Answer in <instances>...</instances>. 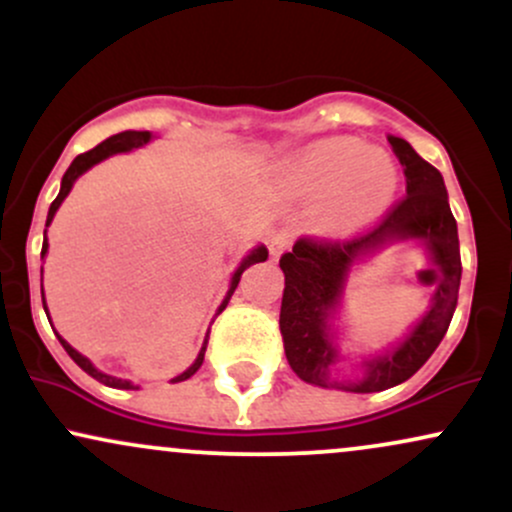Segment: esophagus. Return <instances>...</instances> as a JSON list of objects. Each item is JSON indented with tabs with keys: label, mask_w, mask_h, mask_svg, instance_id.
<instances>
[{
	"label": "esophagus",
	"mask_w": 512,
	"mask_h": 512,
	"mask_svg": "<svg viewBox=\"0 0 512 512\" xmlns=\"http://www.w3.org/2000/svg\"><path fill=\"white\" fill-rule=\"evenodd\" d=\"M291 245V231L289 228H281V231H274L272 236H269V252H272L274 257H279L281 252Z\"/></svg>",
	"instance_id": "esophagus-1"
}]
</instances>
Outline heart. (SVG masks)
<instances>
[{"mask_svg": "<svg viewBox=\"0 0 512 512\" xmlns=\"http://www.w3.org/2000/svg\"><path fill=\"white\" fill-rule=\"evenodd\" d=\"M289 185L303 199L322 197L317 226L342 233L383 214L397 190V168L390 156L358 139H330L291 163Z\"/></svg>", "mask_w": 512, "mask_h": 512, "instance_id": "b5f03b06", "label": "heart"}]
</instances>
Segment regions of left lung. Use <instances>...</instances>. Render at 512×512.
I'll return each instance as SVG.
<instances>
[{
    "mask_svg": "<svg viewBox=\"0 0 512 512\" xmlns=\"http://www.w3.org/2000/svg\"><path fill=\"white\" fill-rule=\"evenodd\" d=\"M387 142L402 163L407 195L387 209L363 236L351 240L303 236L279 260L286 276L279 315L281 339L293 373L310 385L346 392H380L404 383L443 342L457 308L462 279L460 238L443 175L404 139L387 137ZM404 237L424 239L432 257V267L422 273L429 285L437 284L432 310L395 352L364 364L361 379L346 384L337 381L333 378V363L338 355L329 339L326 320L341 295L343 276L358 251Z\"/></svg>",
    "mask_w": 512,
    "mask_h": 512,
    "instance_id": "1",
    "label": "left lung"
}]
</instances>
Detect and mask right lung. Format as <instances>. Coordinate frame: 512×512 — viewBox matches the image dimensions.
Here are the masks:
<instances>
[{
    "label": "right lung",
    "mask_w": 512,
    "mask_h": 512,
    "mask_svg": "<svg viewBox=\"0 0 512 512\" xmlns=\"http://www.w3.org/2000/svg\"><path fill=\"white\" fill-rule=\"evenodd\" d=\"M149 139H151V134H149V132H122V134H115V137L105 139V142H101L98 146H93V149H91V151H86V154L76 156L74 161H72V166H69V168H67V173H64V178H62V187H60V195H57V197H55V202L50 204V211H48V223H45V226H50L52 216H55V211L60 209L62 199L69 195V190H72L74 180L79 178L81 173H86L88 168L96 166V163H98V161H103V158H108V156H113V154H120V151H129V149H134V146H142V144L149 142ZM45 250H48V240H45V243H43V252H40V255H45ZM264 260H267V248H262V245H260V248L252 250L250 255L245 257L243 262H240L238 272L233 274L231 289H228L226 298H223V303L219 305V313H223V308H226L228 301H231L233 291H236V286H238L240 276H243L245 269H248L250 264H257V262H264ZM43 308H45V301H43ZM219 313H216V315H219ZM48 320H50V317H48ZM57 339H60V344L64 346V351H67V354L72 356V361L76 363V366H79L81 370H86V373L91 375V378H96L98 383H103V385H108V387H117V390H134V385H132V383H127V380H122V378H113V375H105V373H101V370H98V368H93V366H91V361H88L86 356H81L79 351H76V349H72V346H69L67 342H64V339L60 337V334H57ZM207 344H209V332H207V339H204L202 351H199V356L195 358V363H192V366L187 368L185 373H180L178 378L170 380V383H180V380L192 378V375L197 373L199 366H202V363H204V351H207Z\"/></svg>",
    "instance_id": "1"
}]
</instances>
